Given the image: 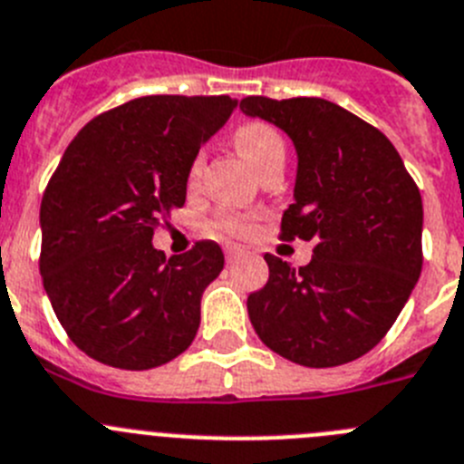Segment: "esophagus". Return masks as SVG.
<instances>
[{
  "label": "esophagus",
  "mask_w": 464,
  "mask_h": 464,
  "mask_svg": "<svg viewBox=\"0 0 464 464\" xmlns=\"http://www.w3.org/2000/svg\"><path fill=\"white\" fill-rule=\"evenodd\" d=\"M241 255H244V250L237 248V246H229V248H225V260H227L229 265H232V262L239 260Z\"/></svg>",
  "instance_id": "esophagus-1"
}]
</instances>
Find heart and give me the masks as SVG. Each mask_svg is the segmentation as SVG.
Here are the masks:
<instances>
[{
    "label": "heart",
    "mask_w": 464,
    "mask_h": 464,
    "mask_svg": "<svg viewBox=\"0 0 464 464\" xmlns=\"http://www.w3.org/2000/svg\"><path fill=\"white\" fill-rule=\"evenodd\" d=\"M232 142H235L237 151L253 165L257 172H265L271 165H283L285 154H287V147H285V140L280 135V130L276 126L260 121V119H253V121H246V124L237 126L235 135H232ZM204 168V156H195L193 165H190L188 181L195 184L199 179ZM216 227L225 235H237L244 237L253 229V218L244 214H235V211H223V214L216 216Z\"/></svg>",
    "instance_id": "b5f03b06"
}]
</instances>
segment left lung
I'll return each mask as SVG.
<instances>
[{"instance_id":"1","label":"left lung","mask_w":464,"mask_h":464,"mask_svg":"<svg viewBox=\"0 0 464 464\" xmlns=\"http://www.w3.org/2000/svg\"><path fill=\"white\" fill-rule=\"evenodd\" d=\"M239 108L295 142V204L280 237L315 244L299 269L265 255L269 280L248 296L250 322L295 363H350L384 338L420 276L419 188L389 138L331 101L248 96Z\"/></svg>"}]
</instances>
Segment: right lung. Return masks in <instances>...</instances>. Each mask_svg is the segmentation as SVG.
I'll return each instance as SVG.
<instances>
[{
  "instance_id": "1",
  "label": "right lung",
  "mask_w": 464,
  "mask_h": 464,
  "mask_svg": "<svg viewBox=\"0 0 464 464\" xmlns=\"http://www.w3.org/2000/svg\"><path fill=\"white\" fill-rule=\"evenodd\" d=\"M229 96H142L93 117L41 199V278L63 331L92 359L149 371L188 350L199 301L223 271L216 241L165 260L156 227L186 202Z\"/></svg>"
}]
</instances>
